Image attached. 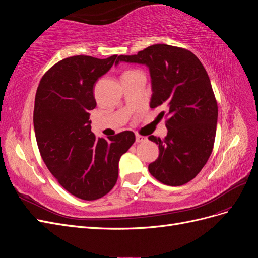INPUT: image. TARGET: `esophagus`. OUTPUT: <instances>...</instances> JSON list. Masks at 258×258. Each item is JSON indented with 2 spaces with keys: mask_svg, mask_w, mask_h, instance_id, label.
<instances>
[{
  "mask_svg": "<svg viewBox=\"0 0 258 258\" xmlns=\"http://www.w3.org/2000/svg\"><path fill=\"white\" fill-rule=\"evenodd\" d=\"M145 141H147V138L146 137H143L141 135H137L136 136V142L137 143H143Z\"/></svg>",
  "mask_w": 258,
  "mask_h": 258,
  "instance_id": "esophagus-1",
  "label": "esophagus"
}]
</instances>
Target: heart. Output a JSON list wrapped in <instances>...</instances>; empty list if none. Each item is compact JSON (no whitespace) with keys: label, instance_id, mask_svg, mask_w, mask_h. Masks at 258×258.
<instances>
[{"label":"heart","instance_id":"heart-1","mask_svg":"<svg viewBox=\"0 0 258 258\" xmlns=\"http://www.w3.org/2000/svg\"><path fill=\"white\" fill-rule=\"evenodd\" d=\"M132 72H137V71H135V70H130V71H126V72H124L123 74H127V73H132Z\"/></svg>","mask_w":258,"mask_h":258}]
</instances>
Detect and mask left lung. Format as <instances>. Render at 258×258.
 Here are the masks:
<instances>
[{"mask_svg": "<svg viewBox=\"0 0 258 258\" xmlns=\"http://www.w3.org/2000/svg\"><path fill=\"white\" fill-rule=\"evenodd\" d=\"M118 61L150 68L153 95L151 107H165L167 136H150L158 144L159 156L148 166L150 173L169 186L191 181L212 154L217 122V102L209 75L188 49L155 44ZM116 61V63H118Z\"/></svg>", "mask_w": 258, "mask_h": 258, "instance_id": "obj_1", "label": "left lung"}]
</instances>
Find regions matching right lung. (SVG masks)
I'll list each match as a JSON object with an SVG mask.
<instances>
[{"instance_id": "add662e5", "label": "right lung", "mask_w": 258, "mask_h": 258, "mask_svg": "<svg viewBox=\"0 0 258 258\" xmlns=\"http://www.w3.org/2000/svg\"><path fill=\"white\" fill-rule=\"evenodd\" d=\"M69 57L53 64L36 90L33 122L46 167L73 196L96 200L112 190L121 155L135 143L132 131L107 140L91 132L89 112L96 107L93 86L117 60Z\"/></svg>"}]
</instances>
